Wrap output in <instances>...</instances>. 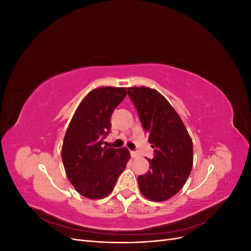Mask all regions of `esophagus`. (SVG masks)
<instances>
[{"label":"esophagus","instance_id":"esophagus-1","mask_svg":"<svg viewBox=\"0 0 251 251\" xmlns=\"http://www.w3.org/2000/svg\"><path fill=\"white\" fill-rule=\"evenodd\" d=\"M131 156H132V158H137L138 157L137 151H131Z\"/></svg>","mask_w":251,"mask_h":251}]
</instances>
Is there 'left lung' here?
<instances>
[{"label":"left lung","instance_id":"obj_1","mask_svg":"<svg viewBox=\"0 0 251 251\" xmlns=\"http://www.w3.org/2000/svg\"><path fill=\"white\" fill-rule=\"evenodd\" d=\"M127 94L154 149V158L148 159L149 172L138 177L139 189L151 201H165L183 187L191 174L192 138L178 113L158 91L132 87Z\"/></svg>","mask_w":251,"mask_h":251}]
</instances>
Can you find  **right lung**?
Here are the masks:
<instances>
[{
	"mask_svg": "<svg viewBox=\"0 0 251 251\" xmlns=\"http://www.w3.org/2000/svg\"><path fill=\"white\" fill-rule=\"evenodd\" d=\"M126 95V88L92 90L67 128L62 148L64 168L71 184L86 198L102 199L111 194L131 158L126 148H102L110 133L112 113Z\"/></svg>",
	"mask_w": 251,
	"mask_h": 251,
	"instance_id": "add662e5",
	"label": "right lung"
}]
</instances>
